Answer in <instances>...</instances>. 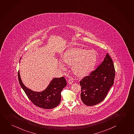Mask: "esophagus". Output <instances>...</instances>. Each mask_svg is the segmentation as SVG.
I'll use <instances>...</instances> for the list:
<instances>
[{
  "instance_id": "obj_1",
  "label": "esophagus",
  "mask_w": 134,
  "mask_h": 134,
  "mask_svg": "<svg viewBox=\"0 0 134 134\" xmlns=\"http://www.w3.org/2000/svg\"><path fill=\"white\" fill-rule=\"evenodd\" d=\"M68 83H69V84H70V85L72 84L73 83V79L72 78H70V77H69V79H68Z\"/></svg>"
}]
</instances>
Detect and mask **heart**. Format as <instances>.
Here are the masks:
<instances>
[{"instance_id":"1","label":"heart","mask_w":134,"mask_h":134,"mask_svg":"<svg viewBox=\"0 0 134 134\" xmlns=\"http://www.w3.org/2000/svg\"><path fill=\"white\" fill-rule=\"evenodd\" d=\"M64 62L68 65H73L74 73L77 76L86 75L93 69L97 60V55L93 50L75 48L68 51L64 56ZM59 66L64 68L60 62Z\"/></svg>"}]
</instances>
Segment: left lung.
<instances>
[{"label": "left lung", "mask_w": 134, "mask_h": 134, "mask_svg": "<svg viewBox=\"0 0 134 134\" xmlns=\"http://www.w3.org/2000/svg\"><path fill=\"white\" fill-rule=\"evenodd\" d=\"M115 73L113 62L107 54L95 70L80 82L81 98L83 103L87 106H93L102 102L113 85Z\"/></svg>", "instance_id": "1"}]
</instances>
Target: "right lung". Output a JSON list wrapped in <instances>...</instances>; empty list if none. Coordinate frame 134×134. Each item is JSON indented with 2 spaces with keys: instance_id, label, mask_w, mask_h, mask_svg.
<instances>
[{
  "instance_id": "obj_1",
  "label": "right lung",
  "mask_w": 134,
  "mask_h": 134,
  "mask_svg": "<svg viewBox=\"0 0 134 134\" xmlns=\"http://www.w3.org/2000/svg\"><path fill=\"white\" fill-rule=\"evenodd\" d=\"M18 76L22 89L30 100L37 106L45 109H51L57 107L60 102L61 91L67 85L65 77L53 78L45 89L41 92H36L25 86L21 78L19 70Z\"/></svg>"
}]
</instances>
